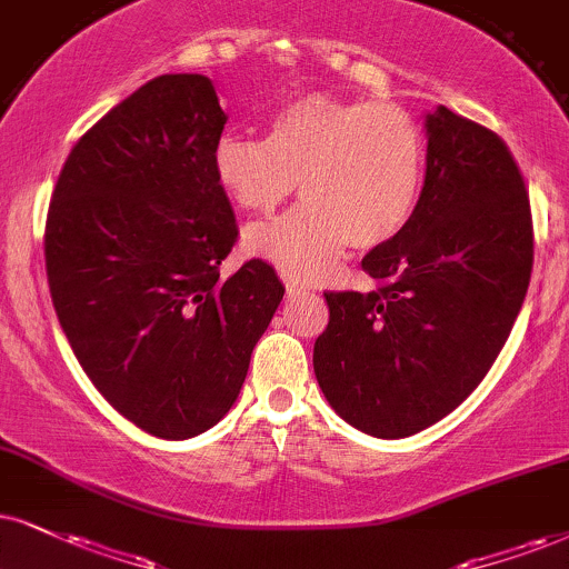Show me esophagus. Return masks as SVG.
I'll use <instances>...</instances> for the list:
<instances>
[{
  "instance_id": "esophagus-1",
  "label": "esophagus",
  "mask_w": 569,
  "mask_h": 569,
  "mask_svg": "<svg viewBox=\"0 0 569 569\" xmlns=\"http://www.w3.org/2000/svg\"><path fill=\"white\" fill-rule=\"evenodd\" d=\"M284 287H287V292H290V296H300V292L308 290V287L303 282H298V279H284Z\"/></svg>"
}]
</instances>
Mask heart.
Instances as JSON below:
<instances>
[{"instance_id": "1", "label": "heart", "mask_w": 569, "mask_h": 569, "mask_svg": "<svg viewBox=\"0 0 569 569\" xmlns=\"http://www.w3.org/2000/svg\"><path fill=\"white\" fill-rule=\"evenodd\" d=\"M216 181L250 213H273L296 192L290 219L252 227L250 252L290 277H319L353 244L375 250L409 227L427 179V139L401 104L308 94L271 116L266 139L223 134Z\"/></svg>"}]
</instances>
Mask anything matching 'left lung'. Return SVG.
<instances>
[{"mask_svg": "<svg viewBox=\"0 0 569 569\" xmlns=\"http://www.w3.org/2000/svg\"><path fill=\"white\" fill-rule=\"evenodd\" d=\"M422 202L361 269L380 287L325 292L313 371L371 438H409L478 388L520 313L532 269L530 200L493 131L438 104L425 116Z\"/></svg>", "mask_w": 569, "mask_h": 569, "instance_id": "obj_1", "label": "left lung"}]
</instances>
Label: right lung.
<instances>
[{"label": "right lung", "instance_id": "add662e5", "mask_svg": "<svg viewBox=\"0 0 569 569\" xmlns=\"http://www.w3.org/2000/svg\"><path fill=\"white\" fill-rule=\"evenodd\" d=\"M223 123L208 76L147 81L70 150L47 216L49 292L76 359L166 440L227 417L284 296L263 261L219 271L237 240L213 173Z\"/></svg>", "mask_w": 569, "mask_h": 569}]
</instances>
